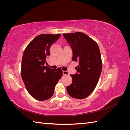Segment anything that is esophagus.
<instances>
[{
	"label": "esophagus",
	"mask_w": 130,
	"mask_h": 130,
	"mask_svg": "<svg viewBox=\"0 0 130 130\" xmlns=\"http://www.w3.org/2000/svg\"><path fill=\"white\" fill-rule=\"evenodd\" d=\"M63 75H68V73L67 71H63Z\"/></svg>",
	"instance_id": "1"
}]
</instances>
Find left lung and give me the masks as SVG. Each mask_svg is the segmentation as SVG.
Here are the masks:
<instances>
[{
    "label": "left lung",
    "mask_w": 130,
    "mask_h": 130,
    "mask_svg": "<svg viewBox=\"0 0 130 130\" xmlns=\"http://www.w3.org/2000/svg\"><path fill=\"white\" fill-rule=\"evenodd\" d=\"M71 46L72 60L78 63L77 73L70 75L72 84L67 87L69 95L82 99L88 96L95 89L102 71V61L99 46L87 35L80 32L64 34Z\"/></svg>",
    "instance_id": "obj_1"
}]
</instances>
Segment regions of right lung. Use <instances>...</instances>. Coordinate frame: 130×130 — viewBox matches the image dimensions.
I'll return each instance as SVG.
<instances>
[{
	"label": "right lung",
	"instance_id": "right-lung-1",
	"mask_svg": "<svg viewBox=\"0 0 130 130\" xmlns=\"http://www.w3.org/2000/svg\"><path fill=\"white\" fill-rule=\"evenodd\" d=\"M61 34H42L27 45L23 55L21 75L29 93L35 99L44 101L52 97L62 76L60 68L52 69L45 66L50 48Z\"/></svg>",
	"mask_w": 130,
	"mask_h": 130
}]
</instances>
